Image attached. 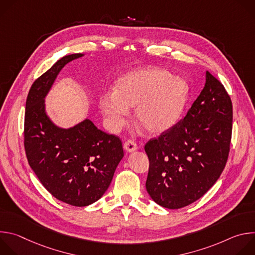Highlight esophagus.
I'll return each instance as SVG.
<instances>
[{
	"label": "esophagus",
	"mask_w": 255,
	"mask_h": 255,
	"mask_svg": "<svg viewBox=\"0 0 255 255\" xmlns=\"http://www.w3.org/2000/svg\"><path fill=\"white\" fill-rule=\"evenodd\" d=\"M124 149L127 152H134L135 150H137V145L134 141L132 140H128L124 143Z\"/></svg>",
	"instance_id": "1"
}]
</instances>
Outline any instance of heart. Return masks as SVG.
Here are the masks:
<instances>
[{
  "instance_id": "heart-1",
  "label": "heart",
  "mask_w": 255,
  "mask_h": 255,
  "mask_svg": "<svg viewBox=\"0 0 255 255\" xmlns=\"http://www.w3.org/2000/svg\"><path fill=\"white\" fill-rule=\"evenodd\" d=\"M185 80L159 68L126 72L117 79L113 92L99 98V108L111 131L122 128L134 108V119L148 133L169 129L178 119L188 99Z\"/></svg>"
}]
</instances>
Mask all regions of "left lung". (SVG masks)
<instances>
[{
  "label": "left lung",
  "instance_id": "obj_1",
  "mask_svg": "<svg viewBox=\"0 0 255 255\" xmlns=\"http://www.w3.org/2000/svg\"><path fill=\"white\" fill-rule=\"evenodd\" d=\"M206 83L187 116L145 145L146 190L167 209L203 197L220 177L229 154L232 103L223 85L206 71Z\"/></svg>",
  "mask_w": 255,
  "mask_h": 255
}]
</instances>
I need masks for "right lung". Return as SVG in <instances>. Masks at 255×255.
<instances>
[{"label":"right lung","mask_w":255,"mask_h":255,"mask_svg":"<svg viewBox=\"0 0 255 255\" xmlns=\"http://www.w3.org/2000/svg\"><path fill=\"white\" fill-rule=\"evenodd\" d=\"M85 56L66 55L36 80L27 97L24 145L30 167L57 200L76 207L103 197L124 156L121 140L86 118L63 128L46 111L45 98L68 62Z\"/></svg>","instance_id":"add662e5"}]
</instances>
